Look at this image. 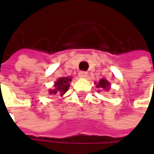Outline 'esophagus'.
I'll list each match as a JSON object with an SVG mask.
<instances>
[{
  "instance_id": "1",
  "label": "esophagus",
  "mask_w": 154,
  "mask_h": 154,
  "mask_svg": "<svg viewBox=\"0 0 154 154\" xmlns=\"http://www.w3.org/2000/svg\"><path fill=\"white\" fill-rule=\"evenodd\" d=\"M86 76H87V72L86 71H80L79 73V77L80 78H86Z\"/></svg>"
}]
</instances>
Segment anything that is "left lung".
Segmentation results:
<instances>
[{
	"label": "left lung",
	"instance_id": "8db88e82",
	"mask_svg": "<svg viewBox=\"0 0 154 154\" xmlns=\"http://www.w3.org/2000/svg\"><path fill=\"white\" fill-rule=\"evenodd\" d=\"M97 87H98V88H103L105 91H106V90L108 91V90H109V83L106 80L101 79V80H99L98 85H97Z\"/></svg>",
	"mask_w": 154,
	"mask_h": 154
}]
</instances>
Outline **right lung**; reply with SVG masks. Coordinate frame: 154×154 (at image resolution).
Instances as JSON below:
<instances>
[{
	"instance_id": "right-lung-1",
	"label": "right lung",
	"mask_w": 154,
	"mask_h": 154,
	"mask_svg": "<svg viewBox=\"0 0 154 154\" xmlns=\"http://www.w3.org/2000/svg\"><path fill=\"white\" fill-rule=\"evenodd\" d=\"M69 81H71L70 78H60L55 83V88L53 90H50V94L56 95V94H64L69 88Z\"/></svg>"
}]
</instances>
